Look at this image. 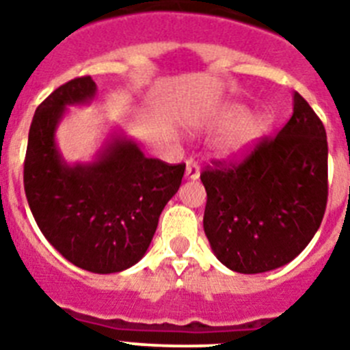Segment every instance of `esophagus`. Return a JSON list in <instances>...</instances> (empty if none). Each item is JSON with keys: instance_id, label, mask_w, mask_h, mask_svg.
Returning a JSON list of instances; mask_svg holds the SVG:
<instances>
[{"instance_id": "34e87169", "label": "esophagus", "mask_w": 350, "mask_h": 350, "mask_svg": "<svg viewBox=\"0 0 350 350\" xmlns=\"http://www.w3.org/2000/svg\"><path fill=\"white\" fill-rule=\"evenodd\" d=\"M185 178L187 180H196V178H200V165H198L196 161L193 159H187V163H185Z\"/></svg>"}]
</instances>
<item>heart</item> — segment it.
I'll use <instances>...</instances> for the list:
<instances>
[{"mask_svg": "<svg viewBox=\"0 0 350 350\" xmlns=\"http://www.w3.org/2000/svg\"><path fill=\"white\" fill-rule=\"evenodd\" d=\"M213 126L224 129L213 145L217 154L234 157L247 152L268 131V119L261 113L247 112L242 105H230L213 119Z\"/></svg>", "mask_w": 350, "mask_h": 350, "instance_id": "1", "label": "heart"}]
</instances>
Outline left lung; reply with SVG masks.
Masks as SVG:
<instances>
[{"label": "left lung", "mask_w": 350, "mask_h": 350, "mask_svg": "<svg viewBox=\"0 0 350 350\" xmlns=\"http://www.w3.org/2000/svg\"><path fill=\"white\" fill-rule=\"evenodd\" d=\"M203 230L213 254L238 273H262L296 258L319 230L327 202V140L305 98L242 163L213 161L202 173Z\"/></svg>", "instance_id": "8db88e82"}]
</instances>
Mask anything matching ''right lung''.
<instances>
[{
	"instance_id": "right-lung-1",
	"label": "right lung",
	"mask_w": 350,
	"mask_h": 350,
	"mask_svg": "<svg viewBox=\"0 0 350 350\" xmlns=\"http://www.w3.org/2000/svg\"><path fill=\"white\" fill-rule=\"evenodd\" d=\"M96 83L79 77L36 108L24 161V191L43 237L63 258L92 273H116L147 252L185 165L147 157L113 133L91 163L68 165L55 144L66 107L91 103Z\"/></svg>"
}]
</instances>
